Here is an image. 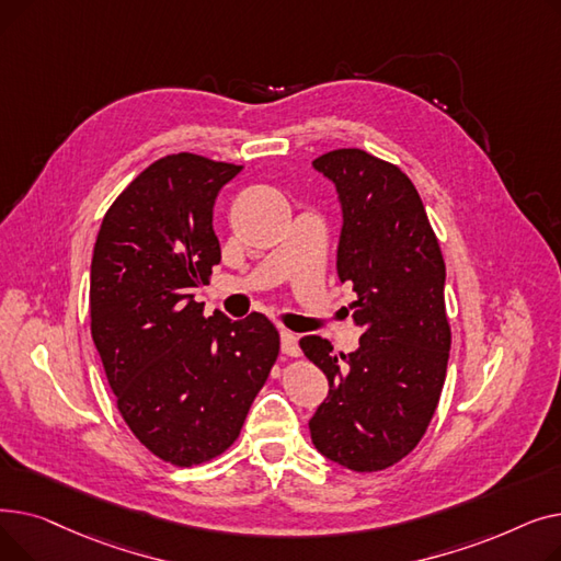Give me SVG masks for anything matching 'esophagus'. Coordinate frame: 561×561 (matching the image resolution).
I'll list each match as a JSON object with an SVG mask.
<instances>
[{
	"mask_svg": "<svg viewBox=\"0 0 561 561\" xmlns=\"http://www.w3.org/2000/svg\"><path fill=\"white\" fill-rule=\"evenodd\" d=\"M282 352L286 357H298L300 355V347H298V336L288 332V330H282Z\"/></svg>",
	"mask_w": 561,
	"mask_h": 561,
	"instance_id": "1",
	"label": "esophagus"
}]
</instances>
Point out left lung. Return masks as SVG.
Here are the masks:
<instances>
[{
  "mask_svg": "<svg viewBox=\"0 0 561 561\" xmlns=\"http://www.w3.org/2000/svg\"><path fill=\"white\" fill-rule=\"evenodd\" d=\"M313 168L334 182L341 199L336 271L357 293L350 309L364 334L350 355L334 352L328 339H300L307 359L330 381L309 421L311 440L328 459L375 473L419 446L444 389L446 263L423 199L398 165L343 147L318 157Z\"/></svg>",
  "mask_w": 561,
  "mask_h": 561,
  "instance_id": "obj_1",
  "label": "left lung"
}]
</instances>
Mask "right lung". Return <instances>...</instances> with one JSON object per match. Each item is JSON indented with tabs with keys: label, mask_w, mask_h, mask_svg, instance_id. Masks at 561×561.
I'll list each match as a JSON object with an SVG mask.
<instances>
[{
	"label": "right lung",
	"mask_w": 561,
	"mask_h": 561,
	"mask_svg": "<svg viewBox=\"0 0 561 561\" xmlns=\"http://www.w3.org/2000/svg\"><path fill=\"white\" fill-rule=\"evenodd\" d=\"M243 165L168 154L106 211L91 263V334L115 404L163 461L222 455L279 355L263 313L204 316L193 293L220 263L214 204Z\"/></svg>",
	"instance_id": "1"
}]
</instances>
